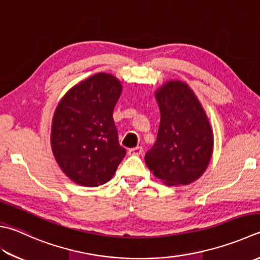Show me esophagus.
I'll return each mask as SVG.
<instances>
[{"mask_svg":"<svg viewBox=\"0 0 260 260\" xmlns=\"http://www.w3.org/2000/svg\"><path fill=\"white\" fill-rule=\"evenodd\" d=\"M129 155H135V156H138L140 155L141 153H143V147L140 146H137V147H134V148H130L128 150Z\"/></svg>","mask_w":260,"mask_h":260,"instance_id":"34e87169","label":"esophagus"}]
</instances>
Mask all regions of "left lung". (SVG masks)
I'll return each mask as SVG.
<instances>
[{"label":"left lung","mask_w":260,"mask_h":260,"mask_svg":"<svg viewBox=\"0 0 260 260\" xmlns=\"http://www.w3.org/2000/svg\"><path fill=\"white\" fill-rule=\"evenodd\" d=\"M160 111L157 139L145 161L166 185H187L199 179L213 155L208 116L189 85L169 80L155 91Z\"/></svg>","instance_id":"8db88e82"}]
</instances>
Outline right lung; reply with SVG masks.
Returning <instances> with one entry per match:
<instances>
[{
	"mask_svg": "<svg viewBox=\"0 0 260 260\" xmlns=\"http://www.w3.org/2000/svg\"><path fill=\"white\" fill-rule=\"evenodd\" d=\"M121 92L117 78L96 73L68 90L54 112L53 155L63 173L82 187L110 181L125 156L113 120Z\"/></svg>",
	"mask_w": 260,
	"mask_h": 260,
	"instance_id": "add662e5",
	"label": "right lung"
}]
</instances>
